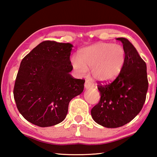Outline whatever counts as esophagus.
Returning <instances> with one entry per match:
<instances>
[{"mask_svg":"<svg viewBox=\"0 0 157 157\" xmlns=\"http://www.w3.org/2000/svg\"><path fill=\"white\" fill-rule=\"evenodd\" d=\"M84 86L86 89H92L94 87V84H93L92 82H90L89 80H86V82H85V84H84Z\"/></svg>","mask_w":157,"mask_h":157,"instance_id":"esophagus-1","label":"esophagus"}]
</instances>
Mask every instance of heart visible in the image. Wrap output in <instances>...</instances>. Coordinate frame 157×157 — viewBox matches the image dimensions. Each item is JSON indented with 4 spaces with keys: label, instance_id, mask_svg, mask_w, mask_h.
Instances as JSON below:
<instances>
[{
    "label": "heart",
    "instance_id": "b5f03b06",
    "mask_svg": "<svg viewBox=\"0 0 157 157\" xmlns=\"http://www.w3.org/2000/svg\"><path fill=\"white\" fill-rule=\"evenodd\" d=\"M124 61L125 52L121 45L98 43L82 49L78 57L71 59V63L79 75H85L87 70L91 68L95 79L109 82L121 73Z\"/></svg>",
    "mask_w": 157,
    "mask_h": 157
}]
</instances>
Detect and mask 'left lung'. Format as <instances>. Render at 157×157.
Instances as JSON below:
<instances>
[{
    "mask_svg": "<svg viewBox=\"0 0 157 157\" xmlns=\"http://www.w3.org/2000/svg\"><path fill=\"white\" fill-rule=\"evenodd\" d=\"M123 44L125 61L118 76L111 83L98 82L100 100L92 108L95 122L108 128L129 123L141 111L148 89L147 66L128 39L117 38Z\"/></svg>",
    "mask_w": 157,
    "mask_h": 157,
    "instance_id": "obj_1",
    "label": "left lung"
}]
</instances>
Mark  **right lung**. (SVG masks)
Returning a JSON list of instances; mask_svg holds the SVG:
<instances>
[{
  "label": "right lung",
  "instance_id": "obj_1",
  "mask_svg": "<svg viewBox=\"0 0 157 157\" xmlns=\"http://www.w3.org/2000/svg\"><path fill=\"white\" fill-rule=\"evenodd\" d=\"M73 45L44 41L21 61L14 87L18 111L35 125H55L64 120L68 104L82 94L84 79L71 75Z\"/></svg>",
  "mask_w": 157,
  "mask_h": 157
}]
</instances>
